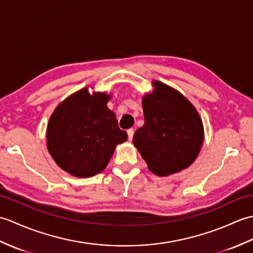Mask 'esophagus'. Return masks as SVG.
<instances>
[{"label": "esophagus", "mask_w": 253, "mask_h": 253, "mask_svg": "<svg viewBox=\"0 0 253 253\" xmlns=\"http://www.w3.org/2000/svg\"><path fill=\"white\" fill-rule=\"evenodd\" d=\"M133 129H128L127 130V135H128V139H129V140L131 141L132 140V137H133Z\"/></svg>", "instance_id": "34e87169"}]
</instances>
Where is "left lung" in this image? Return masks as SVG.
I'll return each mask as SVG.
<instances>
[{"mask_svg": "<svg viewBox=\"0 0 253 253\" xmlns=\"http://www.w3.org/2000/svg\"><path fill=\"white\" fill-rule=\"evenodd\" d=\"M142 98L144 125L132 142L150 171L169 176L195 162L202 148V120L191 102L179 91L159 80Z\"/></svg>", "mask_w": 253, "mask_h": 253, "instance_id": "8db88e82", "label": "left lung"}]
</instances>
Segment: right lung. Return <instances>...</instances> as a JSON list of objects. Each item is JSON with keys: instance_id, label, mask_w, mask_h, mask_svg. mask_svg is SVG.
Returning <instances> with one entry per match:
<instances>
[{"instance_id": "right-lung-1", "label": "right lung", "mask_w": 253, "mask_h": 253, "mask_svg": "<svg viewBox=\"0 0 253 253\" xmlns=\"http://www.w3.org/2000/svg\"><path fill=\"white\" fill-rule=\"evenodd\" d=\"M112 94L85 87L56 106L46 127V148L66 173L87 178L101 173L117 144L127 140L115 113L107 107Z\"/></svg>"}]
</instances>
